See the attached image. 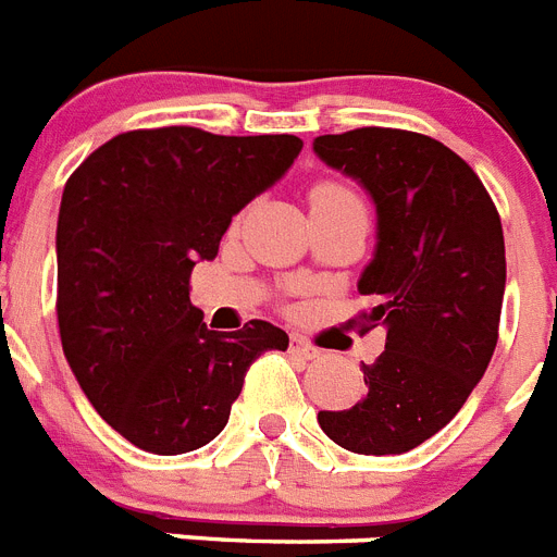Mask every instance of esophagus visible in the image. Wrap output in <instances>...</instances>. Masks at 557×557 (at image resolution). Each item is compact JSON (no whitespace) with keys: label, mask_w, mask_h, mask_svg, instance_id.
<instances>
[{"label":"esophagus","mask_w":557,"mask_h":557,"mask_svg":"<svg viewBox=\"0 0 557 557\" xmlns=\"http://www.w3.org/2000/svg\"><path fill=\"white\" fill-rule=\"evenodd\" d=\"M289 351H293V355H298V358H304V360L321 358V349H318V346H312L310 341L298 337V335L289 337Z\"/></svg>","instance_id":"1"}]
</instances>
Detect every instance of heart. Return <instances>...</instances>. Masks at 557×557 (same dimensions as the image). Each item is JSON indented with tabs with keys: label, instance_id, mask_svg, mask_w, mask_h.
I'll list each match as a JSON object with an SVG mask.
<instances>
[{
	"label": "heart",
	"instance_id": "b5f03b06",
	"mask_svg": "<svg viewBox=\"0 0 557 557\" xmlns=\"http://www.w3.org/2000/svg\"><path fill=\"white\" fill-rule=\"evenodd\" d=\"M344 199H355V194L346 191L344 185L321 183L312 188V206H321V202H344Z\"/></svg>",
	"mask_w": 557,
	"mask_h": 557
}]
</instances>
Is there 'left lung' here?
<instances>
[{
  "mask_svg": "<svg viewBox=\"0 0 557 557\" xmlns=\"http://www.w3.org/2000/svg\"><path fill=\"white\" fill-rule=\"evenodd\" d=\"M312 151L372 197L377 242L358 289L374 298L366 324L386 326V351L360 366L363 400L318 425L351 454H406L459 414L491 363L502 220L476 171L434 137L366 126L315 137Z\"/></svg>",
  "mask_w": 557,
  "mask_h": 557,
  "instance_id": "obj_1",
  "label": "left lung"
}]
</instances>
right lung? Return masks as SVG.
<instances>
[{"instance_id": "1", "label": "right lung", "mask_w": 557, "mask_h": 557, "mask_svg": "<svg viewBox=\"0 0 557 557\" xmlns=\"http://www.w3.org/2000/svg\"><path fill=\"white\" fill-rule=\"evenodd\" d=\"M301 146L296 135L137 129L66 180L55 227L61 346L95 411L137 448L177 456L208 445L250 363L287 349V332L268 321L208 330L188 278Z\"/></svg>"}]
</instances>
